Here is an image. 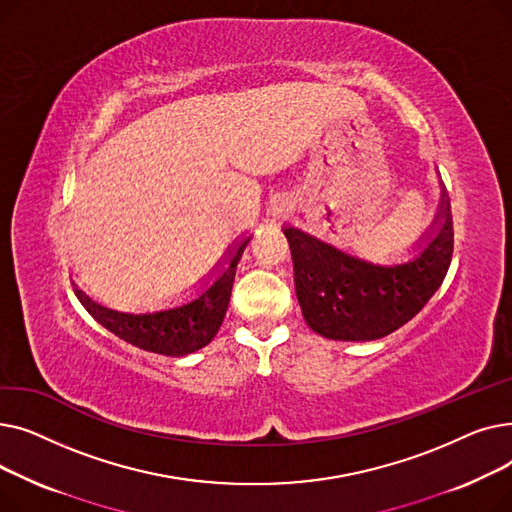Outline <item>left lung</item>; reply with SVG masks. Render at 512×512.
<instances>
[{"label":"left lung","instance_id":"obj_1","mask_svg":"<svg viewBox=\"0 0 512 512\" xmlns=\"http://www.w3.org/2000/svg\"><path fill=\"white\" fill-rule=\"evenodd\" d=\"M282 230L303 317L330 340H378L405 326L442 286L452 259V213L442 180L438 211L407 261L373 263L301 228Z\"/></svg>","mask_w":512,"mask_h":512}]
</instances>
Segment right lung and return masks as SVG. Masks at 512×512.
Returning a JSON list of instances; mask_svg holds the SVG:
<instances>
[{
	"instance_id": "1",
	"label": "right lung",
	"mask_w": 512,
	"mask_h": 512,
	"mask_svg": "<svg viewBox=\"0 0 512 512\" xmlns=\"http://www.w3.org/2000/svg\"><path fill=\"white\" fill-rule=\"evenodd\" d=\"M249 240L251 236L234 240L226 255L215 265V270L199 286L195 297L170 309L147 313L118 311L97 303L72 280L74 294L97 324L124 342L166 357L191 355L207 346L213 336L218 334L228 311L236 265L242 257V251L247 249Z\"/></svg>"
}]
</instances>
